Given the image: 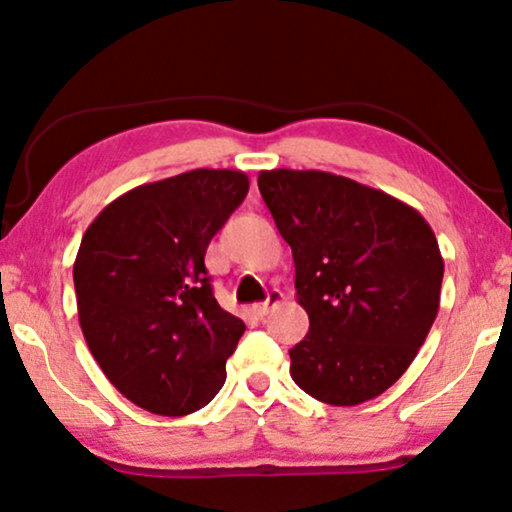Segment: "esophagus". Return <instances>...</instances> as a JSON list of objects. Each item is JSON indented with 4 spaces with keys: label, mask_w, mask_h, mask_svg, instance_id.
<instances>
[{
    "label": "esophagus",
    "mask_w": 512,
    "mask_h": 512,
    "mask_svg": "<svg viewBox=\"0 0 512 512\" xmlns=\"http://www.w3.org/2000/svg\"><path fill=\"white\" fill-rule=\"evenodd\" d=\"M281 300H284V293H281V291H270L268 298H265V302H258V305H254L251 309H254L256 316H265L272 307H277Z\"/></svg>",
    "instance_id": "esophagus-1"
}]
</instances>
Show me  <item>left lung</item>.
<instances>
[{"mask_svg": "<svg viewBox=\"0 0 512 512\" xmlns=\"http://www.w3.org/2000/svg\"><path fill=\"white\" fill-rule=\"evenodd\" d=\"M258 189L293 249L309 332L291 376L318 402L355 406L402 376L439 314L443 258L425 217L323 170H261Z\"/></svg>", "mask_w": 512, "mask_h": 512, "instance_id": "1", "label": "left lung"}]
</instances>
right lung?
Masks as SVG:
<instances>
[{
  "label": "right lung",
  "mask_w": 512,
  "mask_h": 512,
  "mask_svg": "<svg viewBox=\"0 0 512 512\" xmlns=\"http://www.w3.org/2000/svg\"><path fill=\"white\" fill-rule=\"evenodd\" d=\"M249 191L242 170L140 184L99 212L73 263L85 342L140 409L189 416L226 381L244 323L214 300L205 251Z\"/></svg>",
  "instance_id": "add662e5"
}]
</instances>
